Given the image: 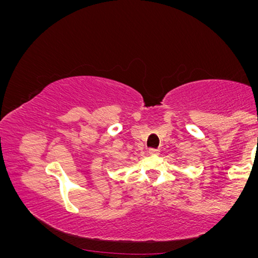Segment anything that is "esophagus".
Instances as JSON below:
<instances>
[{
  "label": "esophagus",
  "mask_w": 258,
  "mask_h": 258,
  "mask_svg": "<svg viewBox=\"0 0 258 258\" xmlns=\"http://www.w3.org/2000/svg\"><path fill=\"white\" fill-rule=\"evenodd\" d=\"M159 153H160V151L155 150V148H150V150H148V154L150 155H158Z\"/></svg>",
  "instance_id": "34e87169"
}]
</instances>
